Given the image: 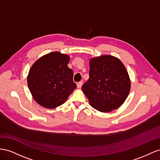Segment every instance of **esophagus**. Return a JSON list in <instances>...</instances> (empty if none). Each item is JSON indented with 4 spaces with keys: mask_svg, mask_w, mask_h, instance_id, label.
I'll use <instances>...</instances> for the list:
<instances>
[{
    "mask_svg": "<svg viewBox=\"0 0 160 160\" xmlns=\"http://www.w3.org/2000/svg\"><path fill=\"white\" fill-rule=\"evenodd\" d=\"M83 82H79L77 83V88H80L82 87V86Z\"/></svg>",
    "mask_w": 160,
    "mask_h": 160,
    "instance_id": "34e87169",
    "label": "esophagus"
}]
</instances>
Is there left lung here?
<instances>
[{
    "label": "left lung",
    "instance_id": "8db88e82",
    "mask_svg": "<svg viewBox=\"0 0 160 160\" xmlns=\"http://www.w3.org/2000/svg\"><path fill=\"white\" fill-rule=\"evenodd\" d=\"M128 72L119 59L108 55L90 60L89 79L82 90L91 106L102 112L120 107L130 92Z\"/></svg>",
    "mask_w": 160,
    "mask_h": 160
}]
</instances>
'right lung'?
<instances>
[{
    "label": "right lung",
    "mask_w": 160,
    "mask_h": 160,
    "mask_svg": "<svg viewBox=\"0 0 160 160\" xmlns=\"http://www.w3.org/2000/svg\"><path fill=\"white\" fill-rule=\"evenodd\" d=\"M69 61L68 55L54 52L40 58L30 68L28 87L41 106L47 108L60 106L76 88L73 71L68 67Z\"/></svg>",
    "instance_id": "add662e5"
}]
</instances>
